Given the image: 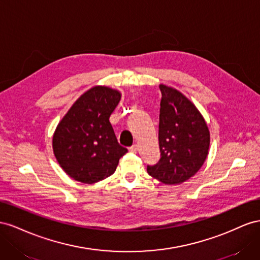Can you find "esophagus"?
Listing matches in <instances>:
<instances>
[{"instance_id": "obj_1", "label": "esophagus", "mask_w": 260, "mask_h": 260, "mask_svg": "<svg viewBox=\"0 0 260 260\" xmlns=\"http://www.w3.org/2000/svg\"><path fill=\"white\" fill-rule=\"evenodd\" d=\"M137 150H138V145H136V144H134L132 147H129L131 152H137Z\"/></svg>"}]
</instances>
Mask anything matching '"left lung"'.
<instances>
[{"label":"left lung","mask_w":260,"mask_h":260,"mask_svg":"<svg viewBox=\"0 0 260 260\" xmlns=\"http://www.w3.org/2000/svg\"><path fill=\"white\" fill-rule=\"evenodd\" d=\"M162 94L159 116L157 165L147 172L163 184H181L203 167L209 151L210 133L194 103L172 87L160 85Z\"/></svg>","instance_id":"8db88e82"}]
</instances>
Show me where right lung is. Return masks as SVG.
Instances as JSON below:
<instances>
[{"mask_svg": "<svg viewBox=\"0 0 260 260\" xmlns=\"http://www.w3.org/2000/svg\"><path fill=\"white\" fill-rule=\"evenodd\" d=\"M121 92L106 86L89 89L56 126L52 147L58 165L75 181L93 184L112 175L127 152L118 145L109 117Z\"/></svg>", "mask_w": 260, "mask_h": 260, "instance_id": "obj_1", "label": "right lung"}]
</instances>
